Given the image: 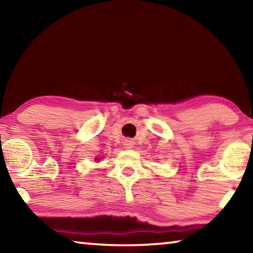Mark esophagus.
<instances>
[{"label":"esophagus","instance_id":"34e87169","mask_svg":"<svg viewBox=\"0 0 253 253\" xmlns=\"http://www.w3.org/2000/svg\"><path fill=\"white\" fill-rule=\"evenodd\" d=\"M124 145H125V147H126V148H131V146H132V143L130 142V140H127V142H126L125 144H124Z\"/></svg>","mask_w":253,"mask_h":253}]
</instances>
